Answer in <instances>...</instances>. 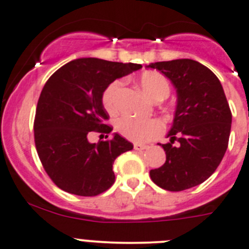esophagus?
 Returning a JSON list of instances; mask_svg holds the SVG:
<instances>
[{
	"label": "esophagus",
	"instance_id": "1",
	"mask_svg": "<svg viewBox=\"0 0 249 249\" xmlns=\"http://www.w3.org/2000/svg\"><path fill=\"white\" fill-rule=\"evenodd\" d=\"M134 148H135L136 151H143V150H147L148 145H142V143H135V145H134Z\"/></svg>",
	"mask_w": 249,
	"mask_h": 249
}]
</instances>
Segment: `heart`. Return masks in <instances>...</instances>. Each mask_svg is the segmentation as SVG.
<instances>
[{"mask_svg":"<svg viewBox=\"0 0 249 249\" xmlns=\"http://www.w3.org/2000/svg\"><path fill=\"white\" fill-rule=\"evenodd\" d=\"M139 85L143 94L151 101H163L169 94V83L162 73L156 71H146L139 78ZM122 83L114 81L104 89L102 94V103L108 111L115 110L117 107V94ZM118 131L124 138L136 142H147L159 138L163 131V125L160 120L150 119L141 120L131 117H123L118 120Z\"/></svg>","mask_w":249,"mask_h":249,"instance_id":"b5f03b06","label":"heart"}]
</instances>
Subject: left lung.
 <instances>
[{
  "instance_id": "obj_1",
  "label": "left lung",
  "mask_w": 249,
  "mask_h": 249,
  "mask_svg": "<svg viewBox=\"0 0 249 249\" xmlns=\"http://www.w3.org/2000/svg\"><path fill=\"white\" fill-rule=\"evenodd\" d=\"M177 89V109L168 132L166 162L151 169L155 184L180 192L205 182L219 167L229 146L232 114L224 88L211 70L190 59L150 64ZM178 143H175V141Z\"/></svg>"
}]
</instances>
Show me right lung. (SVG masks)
<instances>
[{
  "label": "right lung",
  "mask_w": 249,
  "mask_h": 249,
  "mask_svg": "<svg viewBox=\"0 0 249 249\" xmlns=\"http://www.w3.org/2000/svg\"><path fill=\"white\" fill-rule=\"evenodd\" d=\"M141 67L86 57L64 65L46 81L36 106L34 141L44 169L60 189L96 196L115 182L114 161L134 146L119 134L97 143L88 135L113 130L106 124L102 94L114 80Z\"/></svg>",
  "instance_id": "add662e5"
}]
</instances>
